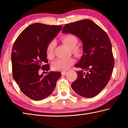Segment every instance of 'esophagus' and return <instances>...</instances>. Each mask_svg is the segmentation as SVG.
<instances>
[{
	"mask_svg": "<svg viewBox=\"0 0 128 128\" xmlns=\"http://www.w3.org/2000/svg\"><path fill=\"white\" fill-rule=\"evenodd\" d=\"M67 73V72H62V75H66V74Z\"/></svg>",
	"mask_w": 128,
	"mask_h": 128,
	"instance_id": "1",
	"label": "esophagus"
}]
</instances>
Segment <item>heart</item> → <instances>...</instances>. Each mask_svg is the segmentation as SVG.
Masks as SVG:
<instances>
[{"mask_svg":"<svg viewBox=\"0 0 128 128\" xmlns=\"http://www.w3.org/2000/svg\"><path fill=\"white\" fill-rule=\"evenodd\" d=\"M62 40L65 44L72 50V52L78 54L80 50L78 48L76 47L78 40L75 35L72 34H68L62 37ZM56 46V42L54 40L51 41L48 44L46 49V53L49 58H52L54 55V50ZM75 60L74 59L70 58H58L54 60L52 64V68L56 71H64L74 64Z\"/></svg>","mask_w":128,"mask_h":128,"instance_id":"1","label":"heart"}]
</instances>
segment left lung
Segmentation results:
<instances>
[{
  "label": "left lung",
  "instance_id": "1",
  "mask_svg": "<svg viewBox=\"0 0 128 128\" xmlns=\"http://www.w3.org/2000/svg\"><path fill=\"white\" fill-rule=\"evenodd\" d=\"M62 32L75 35L82 42V56L75 66L81 70L76 72L78 78L72 83V88L84 97L96 96L109 82L114 66L109 37L88 19L66 24Z\"/></svg>",
  "mask_w": 128,
  "mask_h": 128
}]
</instances>
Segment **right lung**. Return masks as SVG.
Masks as SVG:
<instances>
[{
	"mask_svg": "<svg viewBox=\"0 0 128 128\" xmlns=\"http://www.w3.org/2000/svg\"><path fill=\"white\" fill-rule=\"evenodd\" d=\"M62 26L34 23L19 34L13 45L12 63L14 79L26 96L40 100L52 94L61 72H50L44 76L38 70L48 71L46 49L60 31Z\"/></svg>",
	"mask_w": 128,
	"mask_h": 128,
	"instance_id": "add662e5",
	"label": "right lung"
}]
</instances>
